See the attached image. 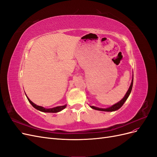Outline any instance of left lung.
Here are the masks:
<instances>
[{
	"label": "left lung",
	"instance_id": "8db88e82",
	"mask_svg": "<svg viewBox=\"0 0 157 157\" xmlns=\"http://www.w3.org/2000/svg\"><path fill=\"white\" fill-rule=\"evenodd\" d=\"M132 86H133V78H132V82H131V84H130V86L129 88V89H128V92H126L125 96L123 98V99H122L120 101H118L117 103L115 104V105H113V106L109 107V108H107V109H101V108H98V107H96L94 106H90V107L94 109H96V110H98V111H117L118 110V109H120L122 105L124 103V102L126 101V99H128V96H129L130 94L131 93V91H132Z\"/></svg>",
	"mask_w": 157,
	"mask_h": 157
}]
</instances>
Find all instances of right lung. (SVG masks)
<instances>
[{"instance_id": "right-lung-1", "label": "right lung", "mask_w": 157, "mask_h": 157, "mask_svg": "<svg viewBox=\"0 0 157 157\" xmlns=\"http://www.w3.org/2000/svg\"><path fill=\"white\" fill-rule=\"evenodd\" d=\"M27 99H28V101H29V103L33 105V107H35V109H36L37 110H39L40 111L45 112V113H58L59 111H61V110H63V109H64L66 107V105H63V106H59V107H54V108H52V109H45V108L42 107L41 106L36 105V104H35L34 103H33L28 98H27Z\"/></svg>"}]
</instances>
